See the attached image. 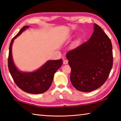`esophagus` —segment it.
Instances as JSON below:
<instances>
[{"mask_svg":"<svg viewBox=\"0 0 121 121\" xmlns=\"http://www.w3.org/2000/svg\"><path fill=\"white\" fill-rule=\"evenodd\" d=\"M68 61L67 60H63V64H64V65L67 64V63H68Z\"/></svg>","mask_w":121,"mask_h":121,"instance_id":"1","label":"esophagus"}]
</instances>
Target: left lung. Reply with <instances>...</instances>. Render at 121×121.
Listing matches in <instances>:
<instances>
[{"instance_id": "left-lung-1", "label": "left lung", "mask_w": 121, "mask_h": 121, "mask_svg": "<svg viewBox=\"0 0 121 121\" xmlns=\"http://www.w3.org/2000/svg\"><path fill=\"white\" fill-rule=\"evenodd\" d=\"M70 81L76 89L89 92L104 84L113 62L112 44L101 28L94 23L89 40L67 53Z\"/></svg>"}]
</instances>
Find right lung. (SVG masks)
<instances>
[{"mask_svg": "<svg viewBox=\"0 0 121 121\" xmlns=\"http://www.w3.org/2000/svg\"><path fill=\"white\" fill-rule=\"evenodd\" d=\"M29 28V26H23L12 39L9 45L8 66L14 82L20 89L27 93L40 94L46 92L50 88L54 73L62 65V60H48L39 68L32 72L19 70L14 64L12 56V44L14 40Z\"/></svg>", "mask_w": 121, "mask_h": 121, "instance_id": "1", "label": "right lung"}]
</instances>
